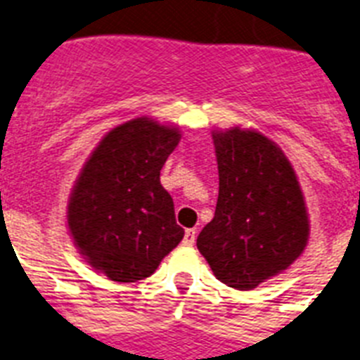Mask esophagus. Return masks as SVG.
I'll return each instance as SVG.
<instances>
[{"label": "esophagus", "instance_id": "esophagus-1", "mask_svg": "<svg viewBox=\"0 0 360 360\" xmlns=\"http://www.w3.org/2000/svg\"><path fill=\"white\" fill-rule=\"evenodd\" d=\"M194 242H195V229H186L185 238H183V244H185V246H192Z\"/></svg>", "mask_w": 360, "mask_h": 360}]
</instances>
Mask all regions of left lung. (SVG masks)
<instances>
[{
    "instance_id": "obj_1",
    "label": "left lung",
    "mask_w": 360,
    "mask_h": 360,
    "mask_svg": "<svg viewBox=\"0 0 360 360\" xmlns=\"http://www.w3.org/2000/svg\"><path fill=\"white\" fill-rule=\"evenodd\" d=\"M212 139L220 192L195 244L216 279L251 290L303 253L305 201L288 159L264 134L235 127Z\"/></svg>"
}]
</instances>
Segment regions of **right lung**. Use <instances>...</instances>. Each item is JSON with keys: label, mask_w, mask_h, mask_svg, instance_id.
<instances>
[{"label": "right lung", "mask_w": 360, "mask_h": 360, "mask_svg": "<svg viewBox=\"0 0 360 360\" xmlns=\"http://www.w3.org/2000/svg\"><path fill=\"white\" fill-rule=\"evenodd\" d=\"M179 129L150 118L114 127L86 160L68 203L75 246L110 281L150 277L185 236L160 170Z\"/></svg>", "instance_id": "1"}]
</instances>
